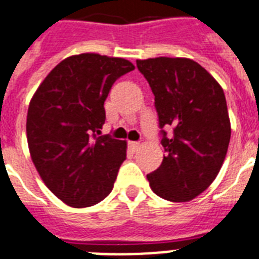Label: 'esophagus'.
Returning <instances> with one entry per match:
<instances>
[{
  "instance_id": "1",
  "label": "esophagus",
  "mask_w": 259,
  "mask_h": 259,
  "mask_svg": "<svg viewBox=\"0 0 259 259\" xmlns=\"http://www.w3.org/2000/svg\"><path fill=\"white\" fill-rule=\"evenodd\" d=\"M129 147L133 149V151H137V149L140 148V144H139V143H136V141H130Z\"/></svg>"
}]
</instances>
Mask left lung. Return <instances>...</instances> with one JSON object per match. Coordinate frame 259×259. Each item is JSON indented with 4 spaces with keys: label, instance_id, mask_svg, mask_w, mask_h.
I'll return each instance as SVG.
<instances>
[{
    "label": "left lung",
    "instance_id": "8db88e82",
    "mask_svg": "<svg viewBox=\"0 0 259 259\" xmlns=\"http://www.w3.org/2000/svg\"><path fill=\"white\" fill-rule=\"evenodd\" d=\"M155 96L166 155L147 176L149 187L168 202H189L215 180L227 156L231 120L224 91L210 72L185 57L137 60ZM171 125L167 138L163 127Z\"/></svg>",
    "mask_w": 259,
    "mask_h": 259
}]
</instances>
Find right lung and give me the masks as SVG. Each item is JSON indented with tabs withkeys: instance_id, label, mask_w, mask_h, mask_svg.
Returning <instances> with one entry per match:
<instances>
[{
	"instance_id": "right-lung-1",
	"label": "right lung",
	"mask_w": 259,
	"mask_h": 259,
	"mask_svg": "<svg viewBox=\"0 0 259 259\" xmlns=\"http://www.w3.org/2000/svg\"><path fill=\"white\" fill-rule=\"evenodd\" d=\"M135 66L122 57L74 55L38 86L27 112L32 163L52 193L71 207L107 198L126 159V141L100 136L104 101L114 82Z\"/></svg>"
}]
</instances>
